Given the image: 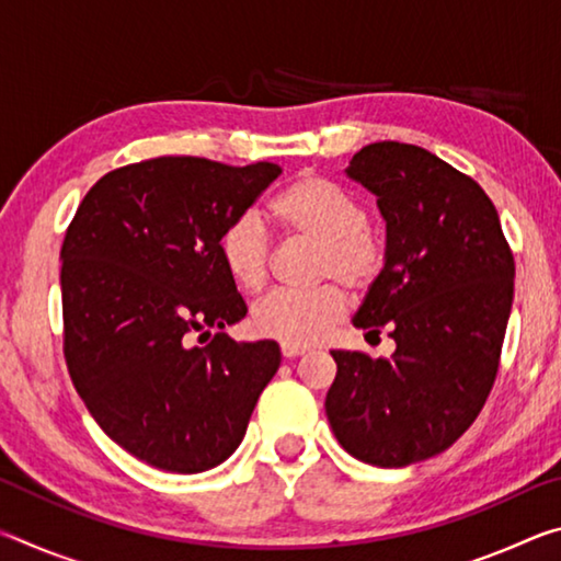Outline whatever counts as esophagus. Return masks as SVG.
Instances as JSON below:
<instances>
[{
  "instance_id": "esophagus-1",
  "label": "esophagus",
  "mask_w": 561,
  "mask_h": 561,
  "mask_svg": "<svg viewBox=\"0 0 561 561\" xmlns=\"http://www.w3.org/2000/svg\"><path fill=\"white\" fill-rule=\"evenodd\" d=\"M307 346H297V344H282V356L284 358H297L307 354Z\"/></svg>"
}]
</instances>
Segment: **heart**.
Wrapping results in <instances>:
<instances>
[{
	"label": "heart",
	"instance_id": "b5f03b06",
	"mask_svg": "<svg viewBox=\"0 0 561 561\" xmlns=\"http://www.w3.org/2000/svg\"><path fill=\"white\" fill-rule=\"evenodd\" d=\"M270 213L284 230L319 244L317 277L366 289L383 270V247L368 230V213L354 195L321 175H301L274 195ZM220 260L230 279L257 294L270 277V237L257 215L234 217L220 234ZM346 294L336 284L307 291H272L252 309L254 334L282 344H314L344 319Z\"/></svg>",
	"mask_w": 561,
	"mask_h": 561
}]
</instances>
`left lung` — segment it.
Here are the masks:
<instances>
[{"label":"left lung","instance_id":"1","mask_svg":"<svg viewBox=\"0 0 561 561\" xmlns=\"http://www.w3.org/2000/svg\"><path fill=\"white\" fill-rule=\"evenodd\" d=\"M344 173L376 195L383 270L354 317L388 327L391 358L331 351L327 415L341 448L378 468L448 450L495 383L515 294V260L495 205L472 178L425 148L371 144Z\"/></svg>","mask_w":561,"mask_h":561}]
</instances>
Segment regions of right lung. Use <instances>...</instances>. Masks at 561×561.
<instances>
[{
    "label": "right lung",
    "instance_id": "1",
    "mask_svg": "<svg viewBox=\"0 0 561 561\" xmlns=\"http://www.w3.org/2000/svg\"><path fill=\"white\" fill-rule=\"evenodd\" d=\"M282 175L163 156L103 175L61 247L64 356L103 433L168 472H205L242 443L277 341L222 334L247 304L220 260V234ZM218 334L193 347L195 333Z\"/></svg>",
    "mask_w": 561,
    "mask_h": 561
}]
</instances>
